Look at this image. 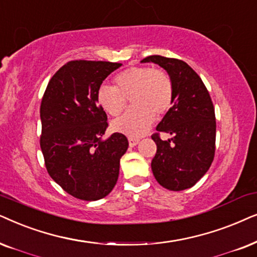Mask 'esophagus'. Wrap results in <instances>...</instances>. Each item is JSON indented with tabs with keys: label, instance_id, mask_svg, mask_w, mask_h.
I'll return each instance as SVG.
<instances>
[{
	"label": "esophagus",
	"instance_id": "1",
	"mask_svg": "<svg viewBox=\"0 0 257 257\" xmlns=\"http://www.w3.org/2000/svg\"><path fill=\"white\" fill-rule=\"evenodd\" d=\"M128 141H129V146H131V147H135V146L139 143L140 140H139V139H135V138H129Z\"/></svg>",
	"mask_w": 257,
	"mask_h": 257
}]
</instances>
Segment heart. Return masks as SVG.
<instances>
[{
  "mask_svg": "<svg viewBox=\"0 0 257 257\" xmlns=\"http://www.w3.org/2000/svg\"><path fill=\"white\" fill-rule=\"evenodd\" d=\"M114 83L115 87L102 85L98 89V104L111 116L124 110L128 98L134 105L112 123L116 132L139 138L150 128L155 115L162 116L172 108L174 85L164 70L132 67L116 75Z\"/></svg>",
  "mask_w": 257,
  "mask_h": 257,
  "instance_id": "obj_1",
  "label": "heart"
}]
</instances>
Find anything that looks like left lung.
Here are the masks:
<instances>
[{
    "label": "left lung",
    "instance_id": "1",
    "mask_svg": "<svg viewBox=\"0 0 257 257\" xmlns=\"http://www.w3.org/2000/svg\"><path fill=\"white\" fill-rule=\"evenodd\" d=\"M142 62L164 68L174 85L173 107L152 135L157 146L152 161L153 174L166 189H188L208 172L215 156L216 119L213 101L203 81L184 61L152 55ZM161 134H168L171 139L163 142Z\"/></svg>",
    "mask_w": 257,
    "mask_h": 257
}]
</instances>
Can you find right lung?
Returning a JSON list of instances; mask_svg holds the SVG:
<instances>
[{
  "mask_svg": "<svg viewBox=\"0 0 257 257\" xmlns=\"http://www.w3.org/2000/svg\"><path fill=\"white\" fill-rule=\"evenodd\" d=\"M121 66L108 61H69L50 78L41 101L40 146L47 172L78 200L103 198L117 182L119 160L129 143L121 133L101 140L108 122L97 91Z\"/></svg>",
  "mask_w": 257,
  "mask_h": 257,
  "instance_id": "add662e5",
  "label": "right lung"
}]
</instances>
